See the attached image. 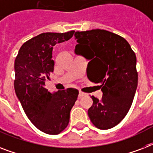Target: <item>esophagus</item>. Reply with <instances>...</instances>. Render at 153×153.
Listing matches in <instances>:
<instances>
[{
  "mask_svg": "<svg viewBox=\"0 0 153 153\" xmlns=\"http://www.w3.org/2000/svg\"><path fill=\"white\" fill-rule=\"evenodd\" d=\"M86 95V94L83 93V92H82V91H79V98H82V97H85Z\"/></svg>",
  "mask_w": 153,
  "mask_h": 153,
  "instance_id": "obj_1",
  "label": "esophagus"
}]
</instances>
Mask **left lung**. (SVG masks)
<instances>
[{"instance_id": "1", "label": "left lung", "mask_w": 153, "mask_h": 153, "mask_svg": "<svg viewBox=\"0 0 153 153\" xmlns=\"http://www.w3.org/2000/svg\"><path fill=\"white\" fill-rule=\"evenodd\" d=\"M74 52L90 60V81L101 83V100L94 96L88 116L95 127L109 129L121 122L130 109L137 87V58L123 37L106 30L76 32Z\"/></svg>"}]
</instances>
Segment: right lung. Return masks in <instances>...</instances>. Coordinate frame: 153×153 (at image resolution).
<instances>
[{"mask_svg": "<svg viewBox=\"0 0 153 153\" xmlns=\"http://www.w3.org/2000/svg\"><path fill=\"white\" fill-rule=\"evenodd\" d=\"M74 31L41 33L25 42L15 59L16 94L31 122L42 132L56 135L64 130L79 91L67 88L50 93L45 82L54 71L53 47L67 41Z\"/></svg>", "mask_w": 153, "mask_h": 153, "instance_id": "1", "label": "right lung"}]
</instances>
